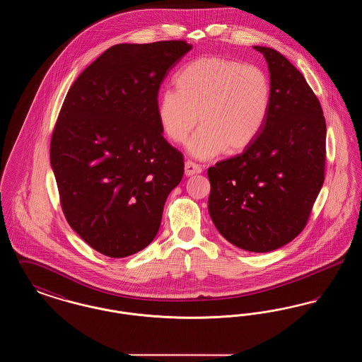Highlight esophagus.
Listing matches in <instances>:
<instances>
[{"instance_id":"34e87169","label":"esophagus","mask_w":362,"mask_h":362,"mask_svg":"<svg viewBox=\"0 0 362 362\" xmlns=\"http://www.w3.org/2000/svg\"><path fill=\"white\" fill-rule=\"evenodd\" d=\"M202 173V167L195 164L194 161H186L185 164V173L186 176H192V175H197V173Z\"/></svg>"}]
</instances>
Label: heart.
Masks as SVG:
<instances>
[{
    "mask_svg": "<svg viewBox=\"0 0 362 362\" xmlns=\"http://www.w3.org/2000/svg\"><path fill=\"white\" fill-rule=\"evenodd\" d=\"M175 90H164L157 117L165 136L185 144L194 127L189 152L207 158L220 152L239 153L258 137L270 110L272 86L267 74L250 64L202 57L175 77Z\"/></svg>",
    "mask_w": 362,
    "mask_h": 362,
    "instance_id": "b5f03b06",
    "label": "heart"
}]
</instances>
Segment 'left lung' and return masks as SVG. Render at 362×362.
Listing matches in <instances>:
<instances>
[{"instance_id": "8db88e82", "label": "left lung", "mask_w": 362, "mask_h": 362, "mask_svg": "<svg viewBox=\"0 0 362 362\" xmlns=\"http://www.w3.org/2000/svg\"><path fill=\"white\" fill-rule=\"evenodd\" d=\"M263 54L272 99L267 119L241 155L207 170L209 213L226 240L251 252L301 233L325 182L326 119L304 76L279 52Z\"/></svg>"}]
</instances>
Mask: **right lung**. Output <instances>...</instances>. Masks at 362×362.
Here are the masks:
<instances>
[{
	"label": "right lung",
	"instance_id": "right-lung-1",
	"mask_svg": "<svg viewBox=\"0 0 362 362\" xmlns=\"http://www.w3.org/2000/svg\"><path fill=\"white\" fill-rule=\"evenodd\" d=\"M191 50L185 40L110 47L70 86L50 161L62 211L93 250L124 258L155 239L183 155L163 137L158 89Z\"/></svg>",
	"mask_w": 362,
	"mask_h": 362
}]
</instances>
